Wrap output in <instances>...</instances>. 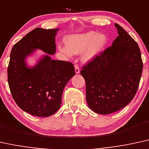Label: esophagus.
<instances>
[{
    "label": "esophagus",
    "instance_id": "1",
    "mask_svg": "<svg viewBox=\"0 0 149 149\" xmlns=\"http://www.w3.org/2000/svg\"><path fill=\"white\" fill-rule=\"evenodd\" d=\"M75 71H76V74H78V73H80V69H79L78 66L77 65H75Z\"/></svg>",
    "mask_w": 149,
    "mask_h": 149
}]
</instances>
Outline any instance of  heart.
<instances>
[{"label": "heart", "mask_w": 149, "mask_h": 149, "mask_svg": "<svg viewBox=\"0 0 149 149\" xmlns=\"http://www.w3.org/2000/svg\"><path fill=\"white\" fill-rule=\"evenodd\" d=\"M65 45H59L58 48L61 53L68 57L73 54L82 53V60L89 62L102 52L108 42V38L104 33L95 31L67 36L65 38Z\"/></svg>", "instance_id": "1"}]
</instances>
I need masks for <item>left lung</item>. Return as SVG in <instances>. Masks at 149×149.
<instances>
[{
    "instance_id": "1",
    "label": "left lung",
    "mask_w": 149,
    "mask_h": 149,
    "mask_svg": "<svg viewBox=\"0 0 149 149\" xmlns=\"http://www.w3.org/2000/svg\"><path fill=\"white\" fill-rule=\"evenodd\" d=\"M118 36L112 45L82 67L86 99L96 113L120 110L134 97L142 76L140 49L133 38L116 23Z\"/></svg>"
}]
</instances>
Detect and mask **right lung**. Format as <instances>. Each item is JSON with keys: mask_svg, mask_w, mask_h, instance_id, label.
I'll return each mask as SVG.
<instances>
[{"mask_svg": "<svg viewBox=\"0 0 149 149\" xmlns=\"http://www.w3.org/2000/svg\"><path fill=\"white\" fill-rule=\"evenodd\" d=\"M58 29L36 28L13 47L7 77L12 97L24 111L38 117H48L61 106L66 84L76 74L73 64L52 60L56 53L55 37ZM36 49L45 54L33 67L26 58Z\"/></svg>", "mask_w": 149, "mask_h": 149, "instance_id": "right-lung-1", "label": "right lung"}]
</instances>
